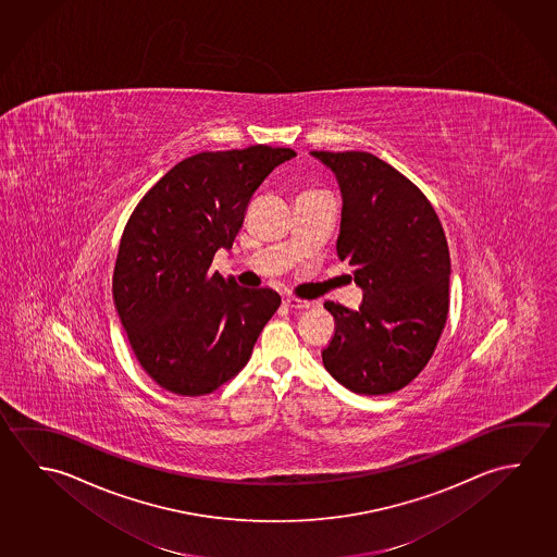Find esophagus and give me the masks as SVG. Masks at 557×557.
Returning a JSON list of instances; mask_svg holds the SVG:
<instances>
[{"instance_id":"34e87169","label":"esophagus","mask_w":557,"mask_h":557,"mask_svg":"<svg viewBox=\"0 0 557 557\" xmlns=\"http://www.w3.org/2000/svg\"><path fill=\"white\" fill-rule=\"evenodd\" d=\"M283 302L289 307V309H307L311 302L307 301V299H299V297H293V295H287Z\"/></svg>"}]
</instances>
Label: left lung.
I'll return each mask as SVG.
<instances>
[{
  "mask_svg": "<svg viewBox=\"0 0 557 557\" xmlns=\"http://www.w3.org/2000/svg\"><path fill=\"white\" fill-rule=\"evenodd\" d=\"M342 191L336 252L363 292L358 311L324 302L334 336L322 363L360 395L409 385L448 319L449 252L434 207L410 180L370 152L312 150Z\"/></svg>",
  "mask_w": 557,
  "mask_h": 557,
  "instance_id": "left-lung-1",
  "label": "left lung"
}]
</instances>
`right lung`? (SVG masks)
<instances>
[{
    "label": "right lung",
    "instance_id": "1",
    "mask_svg": "<svg viewBox=\"0 0 557 557\" xmlns=\"http://www.w3.org/2000/svg\"><path fill=\"white\" fill-rule=\"evenodd\" d=\"M293 157L265 145L199 152L160 177L128 219L113 301L138 363L170 393L197 397L233 380L282 305L274 289L240 287L209 268L235 243L256 189Z\"/></svg>",
    "mask_w": 557,
    "mask_h": 557
}]
</instances>
